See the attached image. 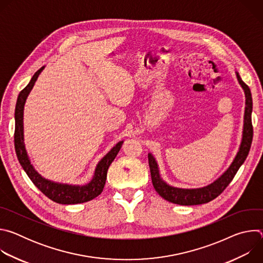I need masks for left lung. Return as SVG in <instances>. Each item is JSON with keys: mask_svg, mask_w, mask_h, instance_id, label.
Instances as JSON below:
<instances>
[{"mask_svg": "<svg viewBox=\"0 0 263 263\" xmlns=\"http://www.w3.org/2000/svg\"><path fill=\"white\" fill-rule=\"evenodd\" d=\"M236 76L239 84L245 90L246 110H245V124H243L242 139L239 146V151L236 157L234 158L232 164L216 181H214L210 185L202 187V189L184 190V189H177V187H173L166 184L160 178L158 165L155 158L153 157L152 154H148L147 159H148L149 172H151L153 186L155 191L158 193V195L162 197L164 200L174 204L184 205V206L205 204L214 200L224 190H226V187L233 180L237 171L239 170V167L248 157L250 147L252 144V139H253V126H252L253 102H252V95L249 86L241 80L238 72H236Z\"/></svg>", "mask_w": 263, "mask_h": 263, "instance_id": "8db88e82", "label": "left lung"}]
</instances>
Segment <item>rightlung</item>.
<instances>
[{
  "label": "right lung",
  "mask_w": 263,
  "mask_h": 263,
  "mask_svg": "<svg viewBox=\"0 0 263 263\" xmlns=\"http://www.w3.org/2000/svg\"><path fill=\"white\" fill-rule=\"evenodd\" d=\"M44 69V66L37 70L29 82V84L20 92L16 106H15V130H14V146L17 159L30 178V180L33 182V184L39 189L45 196H47L50 200L58 203V204H79L88 202L95 198H97L101 193L103 192V189L106 183L107 178V172L112 163L117 157L120 148L122 147L123 141L118 142L114 147L110 149V152L106 154L102 158V160L98 163L95 176L92 180L83 186H76V185H68V184H60L55 183L52 181H49L45 178H43L39 173H37L33 165L30 162V159L27 155V151L25 148L24 143V126H23V116H24V105L26 102V99L31 91L35 81L39 78L40 73Z\"/></svg>",
  "instance_id": "right-lung-1"
}]
</instances>
